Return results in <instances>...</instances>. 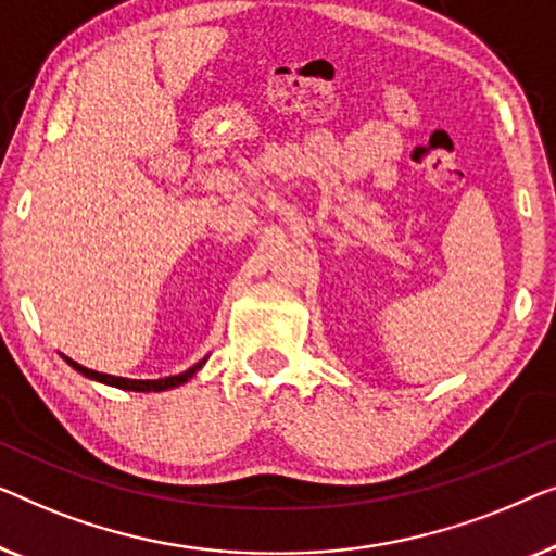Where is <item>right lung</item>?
<instances>
[{
    "label": "right lung",
    "instance_id": "1",
    "mask_svg": "<svg viewBox=\"0 0 556 556\" xmlns=\"http://www.w3.org/2000/svg\"><path fill=\"white\" fill-rule=\"evenodd\" d=\"M70 365L75 367L77 372H83V375H88V378H92V380H100V382H108V386H115V388H123V390H136V393H159V390H168V388H176V386H181V382H186L191 378L193 372L199 370V367L203 365V359L201 363H197L193 367H189V370L186 372H181V375H174V378H163V380H128V378H115V375H105V372H96V370H90V367H83L80 363H75V359H70V357H65Z\"/></svg>",
    "mask_w": 556,
    "mask_h": 556
}]
</instances>
